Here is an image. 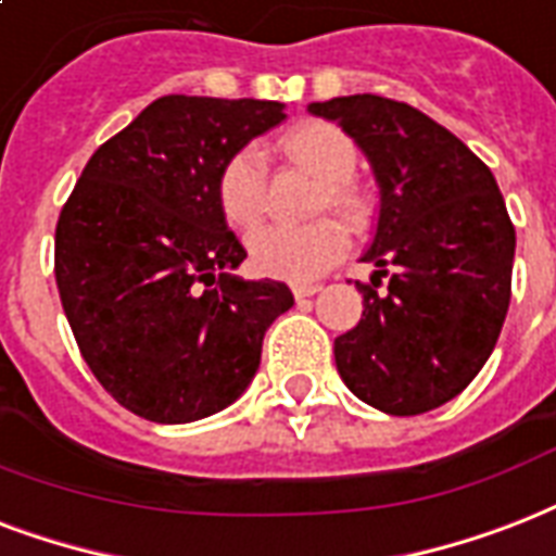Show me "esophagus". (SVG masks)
Segmentation results:
<instances>
[{
  "mask_svg": "<svg viewBox=\"0 0 556 556\" xmlns=\"http://www.w3.org/2000/svg\"><path fill=\"white\" fill-rule=\"evenodd\" d=\"M321 290V287H318V283H292V295H295V299H309V295H316V292Z\"/></svg>",
  "mask_w": 556,
  "mask_h": 556,
  "instance_id": "34e87169",
  "label": "esophagus"
}]
</instances>
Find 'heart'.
<instances>
[{"label":"heart","mask_w":556,"mask_h":556,"mask_svg":"<svg viewBox=\"0 0 556 556\" xmlns=\"http://www.w3.org/2000/svg\"><path fill=\"white\" fill-rule=\"evenodd\" d=\"M278 156L318 179L313 211H333L351 226L363 223L368 202L351 179L356 170V144L330 122H301L275 144ZM217 202L223 217L240 231L261 226L266 214V162L255 148L235 150L217 170ZM345 226L333 217L301 229L257 231L249 252L257 273L283 281H313L345 255Z\"/></svg>","instance_id":"heart-1"}]
</instances>
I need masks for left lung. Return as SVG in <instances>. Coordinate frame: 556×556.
I'll return each mask as SVG.
<instances>
[{"instance_id":"left-lung-1","label":"left lung","mask_w":556,"mask_h":556,"mask_svg":"<svg viewBox=\"0 0 556 556\" xmlns=\"http://www.w3.org/2000/svg\"><path fill=\"white\" fill-rule=\"evenodd\" d=\"M365 150L380 223L363 318L333 342L356 397L412 417L458 397L488 363L510 304L516 229L490 167L415 106L380 94L309 103ZM389 277L380 291L381 278Z\"/></svg>"}]
</instances>
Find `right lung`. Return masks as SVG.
<instances>
[{
  "instance_id": "obj_1",
  "label": "right lung",
  "mask_w": 556,
  "mask_h": 556,
  "mask_svg": "<svg viewBox=\"0 0 556 556\" xmlns=\"http://www.w3.org/2000/svg\"><path fill=\"white\" fill-rule=\"evenodd\" d=\"M283 122L278 101L165 94L86 162L54 229V278L84 363L132 415L191 424L243 394L281 281H243L217 170Z\"/></svg>"
}]
</instances>
